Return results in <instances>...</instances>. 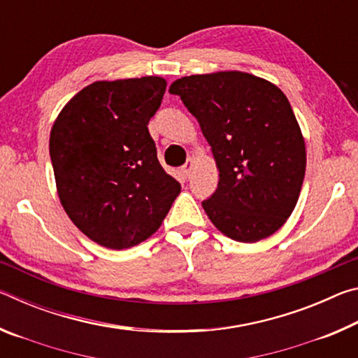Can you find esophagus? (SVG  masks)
Listing matches in <instances>:
<instances>
[{
    "instance_id": "obj_1",
    "label": "esophagus",
    "mask_w": 358,
    "mask_h": 358,
    "mask_svg": "<svg viewBox=\"0 0 358 358\" xmlns=\"http://www.w3.org/2000/svg\"><path fill=\"white\" fill-rule=\"evenodd\" d=\"M192 167H194V159H192V157H189V159H187L185 164H183V167H181V171H183V173L187 177V175L191 173Z\"/></svg>"
}]
</instances>
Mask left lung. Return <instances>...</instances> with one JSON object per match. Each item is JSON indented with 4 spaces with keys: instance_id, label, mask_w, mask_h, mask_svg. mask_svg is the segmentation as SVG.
<instances>
[{
    "instance_id": "obj_1",
    "label": "left lung",
    "mask_w": 358,
    "mask_h": 358,
    "mask_svg": "<svg viewBox=\"0 0 358 358\" xmlns=\"http://www.w3.org/2000/svg\"><path fill=\"white\" fill-rule=\"evenodd\" d=\"M220 169L217 189L202 202L229 238L254 243L292 213L305 178L306 151L292 107L273 83L227 71L175 80Z\"/></svg>"
}]
</instances>
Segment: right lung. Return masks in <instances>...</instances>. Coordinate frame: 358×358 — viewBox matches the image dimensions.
I'll return each instance as SVG.
<instances>
[{
    "mask_svg": "<svg viewBox=\"0 0 358 358\" xmlns=\"http://www.w3.org/2000/svg\"><path fill=\"white\" fill-rule=\"evenodd\" d=\"M166 85L161 77L94 82L53 124L50 159L59 201L101 246L126 250L151 237L181 191L161 167L148 132Z\"/></svg>",
    "mask_w": 358,
    "mask_h": 358,
    "instance_id": "right-lung-1",
    "label": "right lung"
}]
</instances>
